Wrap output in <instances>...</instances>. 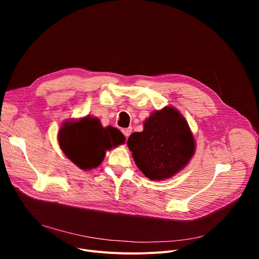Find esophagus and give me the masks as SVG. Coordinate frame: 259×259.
<instances>
[{
	"instance_id": "obj_1",
	"label": "esophagus",
	"mask_w": 259,
	"mask_h": 259,
	"mask_svg": "<svg viewBox=\"0 0 259 259\" xmlns=\"http://www.w3.org/2000/svg\"><path fill=\"white\" fill-rule=\"evenodd\" d=\"M131 131H132V128H126V129H122V130H121L122 134H124V135H125V137H126V139H128V137H129V135L131 134Z\"/></svg>"
}]
</instances>
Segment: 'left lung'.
I'll return each mask as SVG.
<instances>
[{"instance_id": "left-lung-1", "label": "left lung", "mask_w": 259, "mask_h": 259, "mask_svg": "<svg viewBox=\"0 0 259 259\" xmlns=\"http://www.w3.org/2000/svg\"><path fill=\"white\" fill-rule=\"evenodd\" d=\"M127 144L135 164L152 181L166 180L178 173L195 150L188 122L173 107L155 111L145 121L144 130L132 133Z\"/></svg>"}]
</instances>
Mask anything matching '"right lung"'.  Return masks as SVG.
I'll list each match as a JSON object with an SVG mask.
<instances>
[{
	"mask_svg": "<svg viewBox=\"0 0 259 259\" xmlns=\"http://www.w3.org/2000/svg\"><path fill=\"white\" fill-rule=\"evenodd\" d=\"M125 142V137L113 127L104 128L98 118L90 116L67 121L59 132V143L65 155L81 170L98 167L106 151Z\"/></svg>",
	"mask_w": 259,
	"mask_h": 259,
	"instance_id": "right-lung-1",
	"label": "right lung"
}]
</instances>
